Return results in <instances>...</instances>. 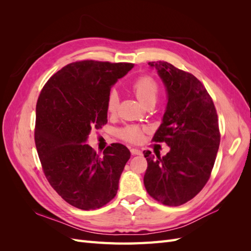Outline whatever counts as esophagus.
<instances>
[{
    "label": "esophagus",
    "instance_id": "34e87169",
    "mask_svg": "<svg viewBox=\"0 0 251 251\" xmlns=\"http://www.w3.org/2000/svg\"><path fill=\"white\" fill-rule=\"evenodd\" d=\"M131 153H132V155H141L142 154V151L133 148V149H131Z\"/></svg>",
    "mask_w": 251,
    "mask_h": 251
}]
</instances>
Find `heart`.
Listing matches in <instances>:
<instances>
[{
  "label": "heart",
  "mask_w": 251,
  "mask_h": 251,
  "mask_svg": "<svg viewBox=\"0 0 251 251\" xmlns=\"http://www.w3.org/2000/svg\"><path fill=\"white\" fill-rule=\"evenodd\" d=\"M131 89L138 98V100L143 105H149L151 103H155L157 96L159 94V85L158 82L149 75H143L138 77L132 83ZM119 104V96L116 91L112 90L109 93L107 100V111L109 113H115L117 111ZM146 128L136 126H127L120 130V137L128 142H139L142 139L143 132Z\"/></svg>",
  "instance_id": "1"
}]
</instances>
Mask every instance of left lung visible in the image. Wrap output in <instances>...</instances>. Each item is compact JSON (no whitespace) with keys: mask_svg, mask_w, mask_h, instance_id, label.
<instances>
[{"mask_svg":"<svg viewBox=\"0 0 251 251\" xmlns=\"http://www.w3.org/2000/svg\"><path fill=\"white\" fill-rule=\"evenodd\" d=\"M168 92L162 124L153 141L165 142L163 157L144 151L143 183L151 198L168 206L192 200L207 183L220 146L218 115L207 90L192 73L168 62H150Z\"/></svg>","mask_w":251,"mask_h":251,"instance_id":"8db88e82","label":"left lung"}]
</instances>
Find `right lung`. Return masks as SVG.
I'll use <instances>...</instances> for the list:
<instances>
[{
  "label": "right lung",
  "instance_id": "add662e5",
  "mask_svg": "<svg viewBox=\"0 0 251 251\" xmlns=\"http://www.w3.org/2000/svg\"><path fill=\"white\" fill-rule=\"evenodd\" d=\"M133 67L80 60L52 75L41 91L34 130L37 154L50 185L74 207L100 208L117 194L130 151L112 143L100 156L86 141L91 131L108 123L111 88Z\"/></svg>",
  "mask_w": 251,
  "mask_h": 251
}]
</instances>
